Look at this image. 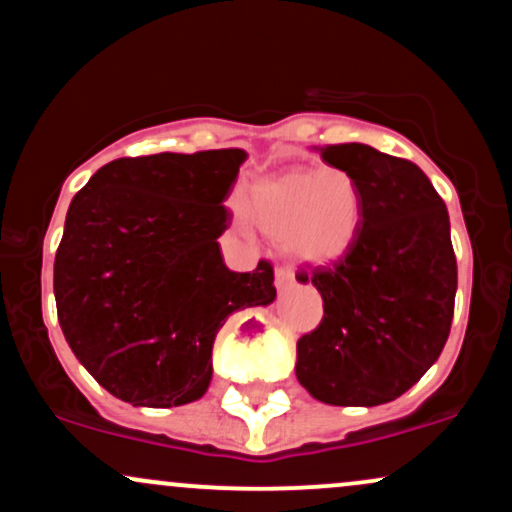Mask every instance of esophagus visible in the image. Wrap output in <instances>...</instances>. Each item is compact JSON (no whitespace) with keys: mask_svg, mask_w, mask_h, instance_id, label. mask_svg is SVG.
Here are the masks:
<instances>
[{"mask_svg":"<svg viewBox=\"0 0 512 512\" xmlns=\"http://www.w3.org/2000/svg\"><path fill=\"white\" fill-rule=\"evenodd\" d=\"M274 284H277L279 291L289 289V286L294 284V272L286 267H277V272H274Z\"/></svg>","mask_w":512,"mask_h":512,"instance_id":"34e87169","label":"esophagus"}]
</instances>
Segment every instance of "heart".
I'll return each instance as SVG.
<instances>
[{
	"label": "heart",
	"mask_w": 512,
	"mask_h": 512,
	"mask_svg": "<svg viewBox=\"0 0 512 512\" xmlns=\"http://www.w3.org/2000/svg\"><path fill=\"white\" fill-rule=\"evenodd\" d=\"M245 216L277 238L289 260L328 267L345 260L364 223V196L355 174L342 167L269 174L250 184Z\"/></svg>",
	"instance_id": "1"
}]
</instances>
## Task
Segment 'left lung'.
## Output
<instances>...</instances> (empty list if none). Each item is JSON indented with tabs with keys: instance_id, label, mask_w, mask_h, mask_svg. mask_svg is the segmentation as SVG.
Returning <instances> with one entry per match:
<instances>
[{
	"instance_id": "1",
	"label": "left lung",
	"mask_w": 512,
	"mask_h": 512,
	"mask_svg": "<svg viewBox=\"0 0 512 512\" xmlns=\"http://www.w3.org/2000/svg\"><path fill=\"white\" fill-rule=\"evenodd\" d=\"M355 174L364 223L345 260L296 274L323 320L296 342V379L330 406H381L420 381L445 347L457 294L449 213L413 162L364 143L316 148Z\"/></svg>"
}]
</instances>
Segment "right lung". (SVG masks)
Listing matches in <instances>:
<instances>
[{"mask_svg":"<svg viewBox=\"0 0 512 512\" xmlns=\"http://www.w3.org/2000/svg\"><path fill=\"white\" fill-rule=\"evenodd\" d=\"M247 153L121 157L72 199L55 252L63 335L94 379L133 406L199 401L230 313L277 299L274 269L230 272L218 238Z\"/></svg>","mask_w":512,"mask_h":512,"instance_id":"obj_1","label":"right lung"}]
</instances>
